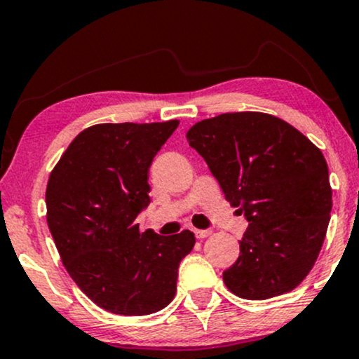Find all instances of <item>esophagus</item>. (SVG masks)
I'll list each match as a JSON object with an SVG mask.
<instances>
[{
  "label": "esophagus",
  "mask_w": 359,
  "mask_h": 359,
  "mask_svg": "<svg viewBox=\"0 0 359 359\" xmlns=\"http://www.w3.org/2000/svg\"><path fill=\"white\" fill-rule=\"evenodd\" d=\"M194 234H196V238L203 240V238H208L211 231H209V229H194Z\"/></svg>",
  "instance_id": "1"
}]
</instances>
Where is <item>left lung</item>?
<instances>
[{
	"label": "left lung",
	"instance_id": "left-lung-1",
	"mask_svg": "<svg viewBox=\"0 0 359 359\" xmlns=\"http://www.w3.org/2000/svg\"><path fill=\"white\" fill-rule=\"evenodd\" d=\"M187 142L248 221L240 257L222 273L226 287L248 300L294 290L314 266L331 217L323 151L287 121L257 111L203 119Z\"/></svg>",
	"mask_w": 359,
	"mask_h": 359
}]
</instances>
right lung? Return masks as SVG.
Masks as SVG:
<instances>
[{"instance_id": "right-lung-1", "label": "right lung", "mask_w": 359, "mask_h": 359, "mask_svg": "<svg viewBox=\"0 0 359 359\" xmlns=\"http://www.w3.org/2000/svg\"><path fill=\"white\" fill-rule=\"evenodd\" d=\"M179 126L102 123L81 131L48 177L45 203L53 241L77 287L104 311L147 316L167 307L177 271L194 248L184 229L160 236L140 231L150 204L148 170Z\"/></svg>"}]
</instances>
